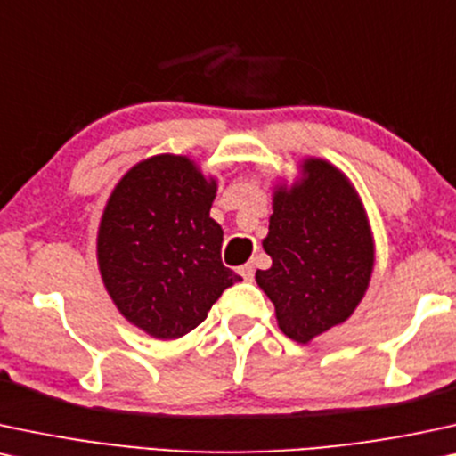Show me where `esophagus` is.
<instances>
[{
    "instance_id": "esophagus-1",
    "label": "esophagus",
    "mask_w": 456,
    "mask_h": 456,
    "mask_svg": "<svg viewBox=\"0 0 456 456\" xmlns=\"http://www.w3.org/2000/svg\"><path fill=\"white\" fill-rule=\"evenodd\" d=\"M240 275L246 281L255 280V265H244V267H240Z\"/></svg>"
}]
</instances>
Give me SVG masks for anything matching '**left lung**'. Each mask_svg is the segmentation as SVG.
Wrapping results in <instances>:
<instances>
[{"label": "left lung", "mask_w": 456, "mask_h": 456, "mask_svg": "<svg viewBox=\"0 0 456 456\" xmlns=\"http://www.w3.org/2000/svg\"><path fill=\"white\" fill-rule=\"evenodd\" d=\"M303 172L301 183L273 195L263 240L273 265L256 271L281 332L297 343L354 314L374 265L364 206L343 172L324 159H305Z\"/></svg>", "instance_id": "1"}]
</instances>
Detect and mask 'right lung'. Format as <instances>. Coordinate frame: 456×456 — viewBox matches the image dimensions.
Returning <instances> with one entry per match:
<instances>
[{
    "label": "right lung",
    "mask_w": 456,
    "mask_h": 456,
    "mask_svg": "<svg viewBox=\"0 0 456 456\" xmlns=\"http://www.w3.org/2000/svg\"><path fill=\"white\" fill-rule=\"evenodd\" d=\"M216 181L183 155H155L113 189L99 227V267L122 315L161 341L191 332L241 278L221 261L210 218Z\"/></svg>",
    "instance_id": "obj_1"
}]
</instances>
